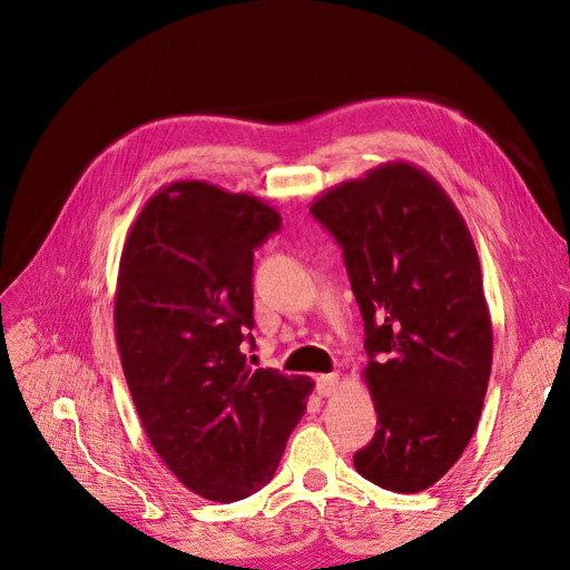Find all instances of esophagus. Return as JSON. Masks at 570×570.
Wrapping results in <instances>:
<instances>
[{"label": "esophagus", "mask_w": 570, "mask_h": 570, "mask_svg": "<svg viewBox=\"0 0 570 570\" xmlns=\"http://www.w3.org/2000/svg\"><path fill=\"white\" fill-rule=\"evenodd\" d=\"M316 391L321 397H335L340 393V376L337 374H323L316 379Z\"/></svg>", "instance_id": "34e87169"}]
</instances>
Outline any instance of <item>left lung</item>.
Returning <instances> with one entry per match:
<instances>
[{
  "label": "left lung",
  "mask_w": 570,
  "mask_h": 570,
  "mask_svg": "<svg viewBox=\"0 0 570 570\" xmlns=\"http://www.w3.org/2000/svg\"><path fill=\"white\" fill-rule=\"evenodd\" d=\"M309 213L342 247L365 321L379 430L353 466L383 490H428L471 441L492 370L471 233L436 179L406 161L327 189Z\"/></svg>",
  "instance_id": "obj_1"
}]
</instances>
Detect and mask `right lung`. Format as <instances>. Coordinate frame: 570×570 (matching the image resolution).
I'll list each match as a JSON object with an SVG mask.
<instances>
[{
    "label": "right lung",
    "instance_id": "right-lung-1",
    "mask_svg": "<svg viewBox=\"0 0 570 570\" xmlns=\"http://www.w3.org/2000/svg\"><path fill=\"white\" fill-rule=\"evenodd\" d=\"M275 207L200 179L159 189L119 258L115 340L145 434L177 481L230 503L273 481L314 383L252 370L254 249Z\"/></svg>",
    "mask_w": 570,
    "mask_h": 570
}]
</instances>
